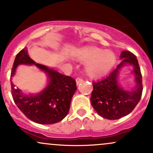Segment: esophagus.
I'll return each mask as SVG.
<instances>
[{
  "mask_svg": "<svg viewBox=\"0 0 153 153\" xmlns=\"http://www.w3.org/2000/svg\"><path fill=\"white\" fill-rule=\"evenodd\" d=\"M76 84L77 85H79V84L80 83V82H81L82 81H83V79L82 78H76Z\"/></svg>",
  "mask_w": 153,
  "mask_h": 153,
  "instance_id": "34e87169",
  "label": "esophagus"
}]
</instances>
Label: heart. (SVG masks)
Here are the masks:
<instances>
[{
	"instance_id": "1",
	"label": "heart",
	"mask_w": 153,
	"mask_h": 153,
	"mask_svg": "<svg viewBox=\"0 0 153 153\" xmlns=\"http://www.w3.org/2000/svg\"><path fill=\"white\" fill-rule=\"evenodd\" d=\"M77 58L85 65V71L90 77L96 78L108 73L116 62L113 51L96 47L88 46L80 49L77 53Z\"/></svg>"
}]
</instances>
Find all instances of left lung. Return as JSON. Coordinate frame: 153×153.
<instances>
[{
  "mask_svg": "<svg viewBox=\"0 0 153 153\" xmlns=\"http://www.w3.org/2000/svg\"><path fill=\"white\" fill-rule=\"evenodd\" d=\"M122 62L106 78L93 82L91 102L95 111L103 118L115 120L125 117L137 105L143 93L142 75L136 56L129 51H122ZM131 65L135 75V86L126 90L120 86L118 79L119 71L123 66Z\"/></svg>",
  "mask_w": 153,
  "mask_h": 153,
  "instance_id": "obj_1",
  "label": "left lung"
}]
</instances>
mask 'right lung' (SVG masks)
<instances>
[{
  "label": "right lung",
  "mask_w": 153,
  "mask_h": 153,
  "mask_svg": "<svg viewBox=\"0 0 153 153\" xmlns=\"http://www.w3.org/2000/svg\"><path fill=\"white\" fill-rule=\"evenodd\" d=\"M19 64L35 65L47 75L48 84L36 94H24L11 81ZM10 85L13 101L24 115L33 122L41 124H55L68 114L71 99L77 90L73 78L59 73L54 68L34 62L29 56L26 47L16 56L10 74Z\"/></svg>",
  "instance_id": "add662e5"
}]
</instances>
